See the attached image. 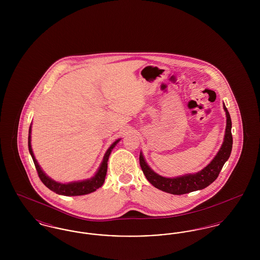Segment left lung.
Here are the masks:
<instances>
[{"instance_id": "obj_1", "label": "left lung", "mask_w": 260, "mask_h": 260, "mask_svg": "<svg viewBox=\"0 0 260 260\" xmlns=\"http://www.w3.org/2000/svg\"><path fill=\"white\" fill-rule=\"evenodd\" d=\"M223 109L226 114V128L222 145L217 152V154L215 155V157L210 161V164L198 173H187L184 175H179L175 177L161 176L160 174L155 173L149 167L142 152H140L139 162L141 170L152 185L170 194L182 195L193 191L202 190L210 185L217 178L225 161L230 157L233 144V137L231 134L232 122L230 114L224 103Z\"/></svg>"}]
</instances>
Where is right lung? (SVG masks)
<instances>
[{
  "instance_id": "add662e5",
  "label": "right lung",
  "mask_w": 260,
  "mask_h": 260,
  "mask_svg": "<svg viewBox=\"0 0 260 260\" xmlns=\"http://www.w3.org/2000/svg\"><path fill=\"white\" fill-rule=\"evenodd\" d=\"M31 132H32V123L29 127V135H28V148L30 155L33 159V161L35 164L36 170H37L38 174L40 179L42 180V182L47 186L50 190L53 191L54 193L58 194V195H63V196H82V195H87L89 193H92L94 191H96V189H99V187L103 185L104 181H105V176L107 173V161L109 160V156L111 154L113 148L118 144V142L121 140V138L117 139L115 142H113L111 146L107 149L103 160L101 161L100 166H99V170L96 171L95 174L85 180H79V181H72V182H68V183H61L58 181L53 180L52 178H50V176H48L45 172L42 170V168L40 167L39 162H38L32 146H31Z\"/></svg>"
}]
</instances>
